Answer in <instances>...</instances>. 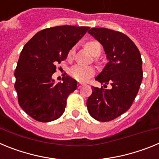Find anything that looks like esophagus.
Listing matches in <instances>:
<instances>
[{"instance_id": "34e87169", "label": "esophagus", "mask_w": 159, "mask_h": 159, "mask_svg": "<svg viewBox=\"0 0 159 159\" xmlns=\"http://www.w3.org/2000/svg\"><path fill=\"white\" fill-rule=\"evenodd\" d=\"M77 86H78V88H81V87L84 86V84H82V83H78Z\"/></svg>"}]
</instances>
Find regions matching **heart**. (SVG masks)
I'll return each instance as SVG.
<instances>
[{"mask_svg": "<svg viewBox=\"0 0 159 159\" xmlns=\"http://www.w3.org/2000/svg\"><path fill=\"white\" fill-rule=\"evenodd\" d=\"M85 47L89 52L95 57V55H99L101 52V44L96 40H90L85 43ZM74 53V48H71L68 52V58H71ZM95 68L92 66L77 65L73 66L70 69L69 74L74 80L78 82H85L92 75H95Z\"/></svg>", "mask_w": 159, "mask_h": 159, "instance_id": "b5f03b06", "label": "heart"}]
</instances>
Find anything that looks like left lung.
I'll return each instance as SVG.
<instances>
[{"label": "left lung", "instance_id": "8db88e82", "mask_svg": "<svg viewBox=\"0 0 159 159\" xmlns=\"http://www.w3.org/2000/svg\"><path fill=\"white\" fill-rule=\"evenodd\" d=\"M104 49L108 63L95 77L111 89L92 88L87 101L92 117L101 122L113 120L127 111L133 103L143 80V61L134 42L125 34L105 28L88 31Z\"/></svg>", "mask_w": 159, "mask_h": 159}]
</instances>
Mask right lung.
I'll return each instance as SVG.
<instances>
[{"instance_id":"1","label":"right lung","mask_w":159,"mask_h":159,"mask_svg":"<svg viewBox=\"0 0 159 159\" xmlns=\"http://www.w3.org/2000/svg\"><path fill=\"white\" fill-rule=\"evenodd\" d=\"M88 27L63 25L38 32L22 49L15 70V89L20 107L39 122L59 119L65 110L67 98L77 88L68 75L63 83L52 78L57 64L85 35Z\"/></svg>"}]
</instances>
